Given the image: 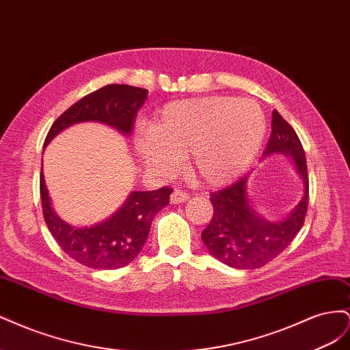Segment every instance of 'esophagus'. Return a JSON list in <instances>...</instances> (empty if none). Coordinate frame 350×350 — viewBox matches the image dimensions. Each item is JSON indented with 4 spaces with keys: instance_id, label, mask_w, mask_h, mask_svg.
Here are the masks:
<instances>
[{
    "instance_id": "obj_1",
    "label": "esophagus",
    "mask_w": 350,
    "mask_h": 350,
    "mask_svg": "<svg viewBox=\"0 0 350 350\" xmlns=\"http://www.w3.org/2000/svg\"><path fill=\"white\" fill-rule=\"evenodd\" d=\"M188 198H189V196L185 191H183V189H179V188H175L174 193L171 194V203H174V204L185 203Z\"/></svg>"
}]
</instances>
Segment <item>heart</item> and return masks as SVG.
Here are the masks:
<instances>
[{
  "label": "heart",
  "mask_w": 350,
  "mask_h": 350,
  "mask_svg": "<svg viewBox=\"0 0 350 350\" xmlns=\"http://www.w3.org/2000/svg\"><path fill=\"white\" fill-rule=\"evenodd\" d=\"M267 131L266 115L251 99L207 96L166 105L152 126L134 134V149L156 174L172 172L185 157L197 183L221 185L242 174Z\"/></svg>",
  "instance_id": "1"
}]
</instances>
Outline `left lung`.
<instances>
[{
    "mask_svg": "<svg viewBox=\"0 0 350 350\" xmlns=\"http://www.w3.org/2000/svg\"><path fill=\"white\" fill-rule=\"evenodd\" d=\"M273 153L292 156L296 171L304 179V197L288 217L269 221L250 206L247 175L220 191L211 193L213 217L201 239L211 256L229 267L254 270L266 266L289 247L304 225L310 197L306 157L299 137L276 109L271 115V134L262 156Z\"/></svg>",
    "mask_w": 350,
    "mask_h": 350,
    "instance_id": "obj_1",
    "label": "left lung"
}]
</instances>
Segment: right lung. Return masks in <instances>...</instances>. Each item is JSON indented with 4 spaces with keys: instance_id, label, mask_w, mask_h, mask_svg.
Wrapping results in <instances>:
<instances>
[{
    "instance_id": "1",
    "label": "right lung",
    "mask_w": 350,
    "mask_h": 350,
    "mask_svg": "<svg viewBox=\"0 0 350 350\" xmlns=\"http://www.w3.org/2000/svg\"><path fill=\"white\" fill-rule=\"evenodd\" d=\"M147 99V90L129 84H108L84 96L59 115L52 124L44 147L67 126L98 121L108 124L122 134H130L135 116ZM172 189L163 187L157 191H134L122 207L102 224L90 228H74L61 220L51 207V200L40 169L42 211L46 226L58 245L83 266L98 270H115L130 264L149 237L153 217L169 204Z\"/></svg>"
}]
</instances>
